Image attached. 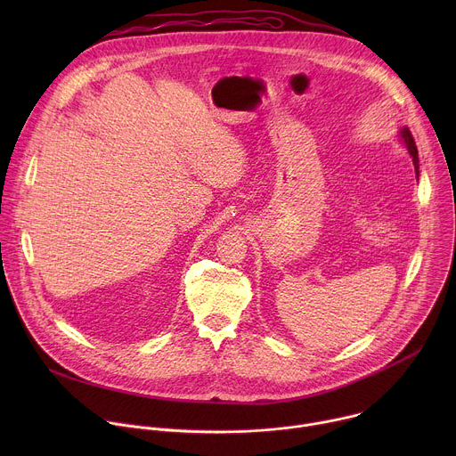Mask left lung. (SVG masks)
Here are the masks:
<instances>
[{
	"instance_id": "left-lung-1",
	"label": "left lung",
	"mask_w": 456,
	"mask_h": 456,
	"mask_svg": "<svg viewBox=\"0 0 456 456\" xmlns=\"http://www.w3.org/2000/svg\"><path fill=\"white\" fill-rule=\"evenodd\" d=\"M399 141L404 144V148H406V150H408V153L411 155V159H413V166H415V173H417V178H419V151H417L415 141H413V137H411V134H410V129H408V127L401 129Z\"/></svg>"
}]
</instances>
